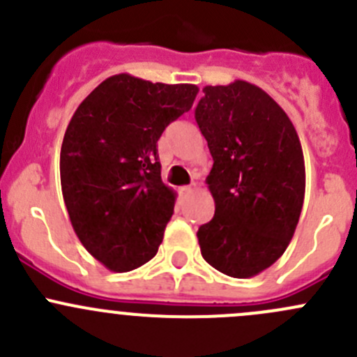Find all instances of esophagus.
<instances>
[{"mask_svg":"<svg viewBox=\"0 0 357 357\" xmlns=\"http://www.w3.org/2000/svg\"><path fill=\"white\" fill-rule=\"evenodd\" d=\"M192 192H193V186H181V188H179V193H181L183 197L190 195Z\"/></svg>","mask_w":357,"mask_h":357,"instance_id":"34e87169","label":"esophagus"}]
</instances>
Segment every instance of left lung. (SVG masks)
Listing matches in <instances>:
<instances>
[{"label": "left lung", "mask_w": 357, "mask_h": 357, "mask_svg": "<svg viewBox=\"0 0 357 357\" xmlns=\"http://www.w3.org/2000/svg\"><path fill=\"white\" fill-rule=\"evenodd\" d=\"M195 119L212 165L205 183L214 218L197 231L202 257L252 278L289 247L305 193L304 153L285 110L259 86H205Z\"/></svg>", "instance_id": "8db88e82"}]
</instances>
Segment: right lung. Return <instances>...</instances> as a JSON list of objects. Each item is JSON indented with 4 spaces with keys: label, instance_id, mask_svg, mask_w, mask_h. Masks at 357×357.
<instances>
[{
    "label": "right lung",
    "instance_id": "1",
    "mask_svg": "<svg viewBox=\"0 0 357 357\" xmlns=\"http://www.w3.org/2000/svg\"><path fill=\"white\" fill-rule=\"evenodd\" d=\"M195 84H162L117 74L72 115L60 150V181L72 228L115 273L157 254L176 193L162 183L157 142L192 109Z\"/></svg>",
    "mask_w": 357,
    "mask_h": 357
}]
</instances>
